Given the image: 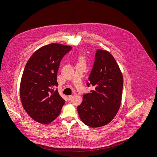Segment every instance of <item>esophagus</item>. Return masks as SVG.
<instances>
[{
  "mask_svg": "<svg viewBox=\"0 0 157 157\" xmlns=\"http://www.w3.org/2000/svg\"><path fill=\"white\" fill-rule=\"evenodd\" d=\"M71 98H72V96H71H71H68V101H70Z\"/></svg>",
  "mask_w": 157,
  "mask_h": 157,
  "instance_id": "34e87169",
  "label": "esophagus"
}]
</instances>
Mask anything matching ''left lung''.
Segmentation results:
<instances>
[{"mask_svg": "<svg viewBox=\"0 0 157 157\" xmlns=\"http://www.w3.org/2000/svg\"><path fill=\"white\" fill-rule=\"evenodd\" d=\"M87 86L94 89L83 95L82 103L77 107L82 122L91 127L109 124L119 109L123 88V77L119 67L109 52L96 50L92 70Z\"/></svg>", "mask_w": 157, "mask_h": 157, "instance_id": "left-lung-1", "label": "left lung"}]
</instances>
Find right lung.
<instances>
[{
  "instance_id": "obj_1",
  "label": "right lung",
  "mask_w": 157,
  "mask_h": 157,
  "mask_svg": "<svg viewBox=\"0 0 157 157\" xmlns=\"http://www.w3.org/2000/svg\"><path fill=\"white\" fill-rule=\"evenodd\" d=\"M72 47L51 43L36 50L27 61L21 79L20 96L27 113L37 122L47 124L60 114L64 100L57 88L61 60Z\"/></svg>"
}]
</instances>
